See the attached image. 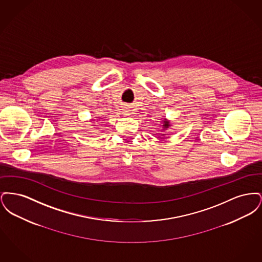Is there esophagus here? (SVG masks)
Returning <instances> with one entry per match:
<instances>
[{
	"label": "esophagus",
	"instance_id": "1",
	"mask_svg": "<svg viewBox=\"0 0 262 262\" xmlns=\"http://www.w3.org/2000/svg\"><path fill=\"white\" fill-rule=\"evenodd\" d=\"M124 115H125V116H127V115H129V114H128V111H124Z\"/></svg>",
	"mask_w": 262,
	"mask_h": 262
}]
</instances>
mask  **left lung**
<instances>
[{
    "label": "left lung",
    "mask_w": 262,
    "mask_h": 262,
    "mask_svg": "<svg viewBox=\"0 0 262 262\" xmlns=\"http://www.w3.org/2000/svg\"><path fill=\"white\" fill-rule=\"evenodd\" d=\"M169 126H171L170 122H169L168 120H164V121H163V128H164V129H167V128H169Z\"/></svg>",
    "instance_id": "8db88e82"
}]
</instances>
